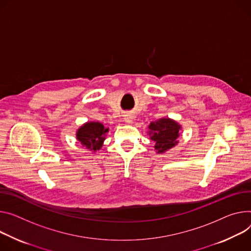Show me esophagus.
Listing matches in <instances>:
<instances>
[{"label":"esophagus","instance_id":"1","mask_svg":"<svg viewBox=\"0 0 251 251\" xmlns=\"http://www.w3.org/2000/svg\"><path fill=\"white\" fill-rule=\"evenodd\" d=\"M124 121H125L126 123L130 124V123H132V117H131V116H129V115H126V116H125V118H124Z\"/></svg>","mask_w":251,"mask_h":251}]
</instances>
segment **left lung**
<instances>
[{
    "label": "left lung",
    "mask_w": 251,
    "mask_h": 251,
    "mask_svg": "<svg viewBox=\"0 0 251 251\" xmlns=\"http://www.w3.org/2000/svg\"><path fill=\"white\" fill-rule=\"evenodd\" d=\"M148 128L150 139L155 141L154 148L157 153L162 154L178 143L177 138L181 126L176 121L170 118H161L151 122Z\"/></svg>",
    "instance_id": "1"
}]
</instances>
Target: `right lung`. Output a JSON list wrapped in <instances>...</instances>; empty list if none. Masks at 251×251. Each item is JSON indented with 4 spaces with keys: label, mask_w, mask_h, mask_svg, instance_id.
Listing matches in <instances>:
<instances>
[{
    "label": "right lung",
    "mask_w": 251,
    "mask_h": 251,
    "mask_svg": "<svg viewBox=\"0 0 251 251\" xmlns=\"http://www.w3.org/2000/svg\"><path fill=\"white\" fill-rule=\"evenodd\" d=\"M109 128L100 122H87L76 132V138L81 144L91 151L100 150Z\"/></svg>",
    "instance_id": "add662e5"
}]
</instances>
